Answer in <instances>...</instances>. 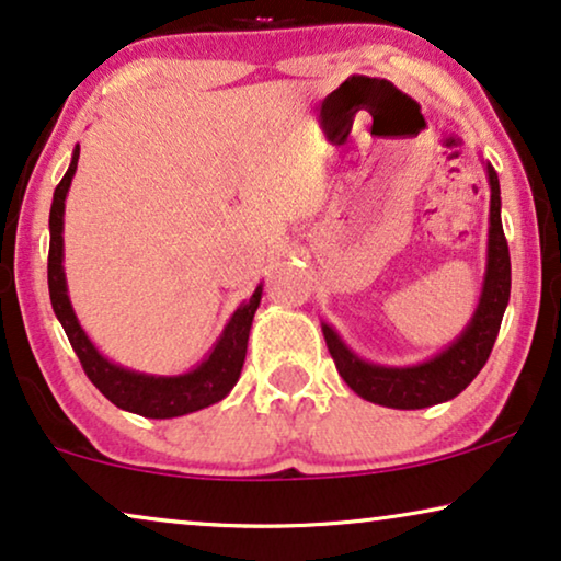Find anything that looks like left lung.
Listing matches in <instances>:
<instances>
[{
	"instance_id": "left-lung-1",
	"label": "left lung",
	"mask_w": 561,
	"mask_h": 561,
	"mask_svg": "<svg viewBox=\"0 0 561 561\" xmlns=\"http://www.w3.org/2000/svg\"><path fill=\"white\" fill-rule=\"evenodd\" d=\"M488 179L490 240L485 286H482L478 311H474L470 327L451 347L416 367H380L352 355L340 342V336L332 332V327L321 324L336 370L365 401L388 405V409H426V405H436L462 393L488 363L511 298V255L501 225V183H497L493 165H488Z\"/></svg>"
}]
</instances>
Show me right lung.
Listing matches in <instances>:
<instances>
[{"instance_id":"add662e5","label":"right lung","mask_w":561,"mask_h":561,"mask_svg":"<svg viewBox=\"0 0 561 561\" xmlns=\"http://www.w3.org/2000/svg\"><path fill=\"white\" fill-rule=\"evenodd\" d=\"M79 148L73 150L71 165L53 194L50 206V250H48V288H50V304L53 311L64 332L71 342V347L79 357V363L87 373V378L102 390V396L110 398L119 409L140 413L148 419H173L183 416V413H194L206 405L217 403L225 398L232 386L240 378V370L244 365V355H248V336L252 327V317H255L260 296L263 288H257L244 301L234 317L229 319L225 334L219 336L217 347L211 355L204 359L196 370L186 375H175V378H156V375H142L125 370V367L112 365L94 350L89 336L83 334L76 313L71 309L66 294V275H64V209H66V194L71 188V179L79 165Z\"/></svg>"}]
</instances>
